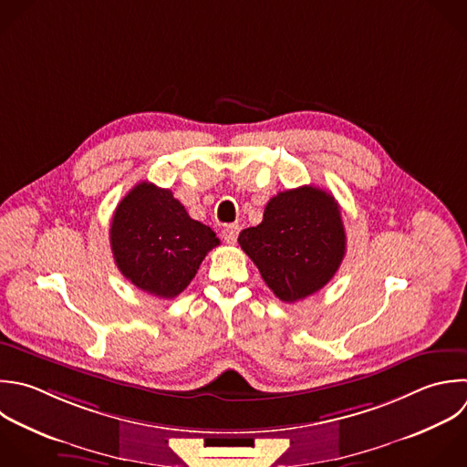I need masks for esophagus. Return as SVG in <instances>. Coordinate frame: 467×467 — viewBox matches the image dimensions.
I'll list each match as a JSON object with an SVG mask.
<instances>
[{"mask_svg":"<svg viewBox=\"0 0 467 467\" xmlns=\"http://www.w3.org/2000/svg\"><path fill=\"white\" fill-rule=\"evenodd\" d=\"M237 235H239V226L237 224H228L223 228L221 232V237L224 239V243L228 244H234L237 241Z\"/></svg>","mask_w":467,"mask_h":467,"instance_id":"34e87169","label":"esophagus"}]
</instances>
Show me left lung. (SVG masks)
Listing matches in <instances>:
<instances>
[{
  "label": "left lung",
  "instance_id": "8db88e82",
  "mask_svg": "<svg viewBox=\"0 0 467 467\" xmlns=\"http://www.w3.org/2000/svg\"><path fill=\"white\" fill-rule=\"evenodd\" d=\"M237 241L268 288L286 303L321 290L337 272L347 244L339 204L314 186L279 192L268 201L261 224L243 230Z\"/></svg>",
  "mask_w": 467,
  "mask_h": 467
}]
</instances>
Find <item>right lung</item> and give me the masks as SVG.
I'll return each mask as SVG.
<instances>
[{
	"label": "right lung",
	"mask_w": 467,
	"mask_h": 467,
	"mask_svg": "<svg viewBox=\"0 0 467 467\" xmlns=\"http://www.w3.org/2000/svg\"><path fill=\"white\" fill-rule=\"evenodd\" d=\"M109 239L122 275L164 299L179 296L219 244L213 230L192 219L171 190L146 181L117 206Z\"/></svg>",
	"instance_id": "add662e5"
}]
</instances>
